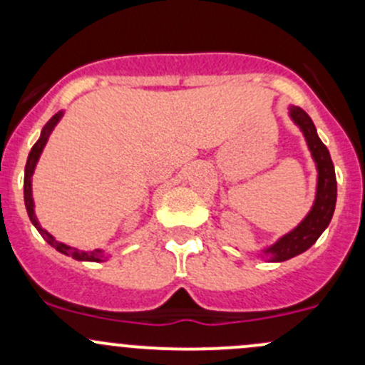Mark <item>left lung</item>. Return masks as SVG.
<instances>
[{"label": "left lung", "instance_id": "8db88e82", "mask_svg": "<svg viewBox=\"0 0 365 365\" xmlns=\"http://www.w3.org/2000/svg\"><path fill=\"white\" fill-rule=\"evenodd\" d=\"M289 116L300 127V130L304 132L312 159L316 162V168H318V189H316L314 205H312L307 217L298 224L295 230L289 231L288 235L279 238L274 245H270V247L263 251L264 256L270 257V261L292 259L298 254L307 251L322 237V233L327 230L330 220H332L337 200L336 169H334L329 150H327V146L323 145L322 139L316 134L314 123L309 118V114L302 108H297V106L289 108Z\"/></svg>", "mask_w": 365, "mask_h": 365}]
</instances>
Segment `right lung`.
Masks as SVG:
<instances>
[{
  "label": "right lung",
  "instance_id": "1",
  "mask_svg": "<svg viewBox=\"0 0 365 365\" xmlns=\"http://www.w3.org/2000/svg\"><path fill=\"white\" fill-rule=\"evenodd\" d=\"M61 116H63V113L60 111V113L54 114V116L51 118L49 121H47V125L43 127V130H42V134H40V139L35 143V145H33L31 152H29V155H28V162H26V169H24V203H26V210H28L29 220L33 222V226H35L36 230H38V233L42 235L43 238H46L47 244L53 245L56 251L65 254V256H72L73 259H77V261H102V259H104V252H102V251H91V252L77 251V249H72V247H68V245L58 242L56 238L53 237V235H49L46 230H43L42 226H40L38 219H36V215H35V205H33V197H31V176H33V171H35L36 162H38L40 153H42V150H43V146H46L47 139H49L51 132H53V128L56 127V123L60 121Z\"/></svg>",
  "mask_w": 365,
  "mask_h": 365
}]
</instances>
